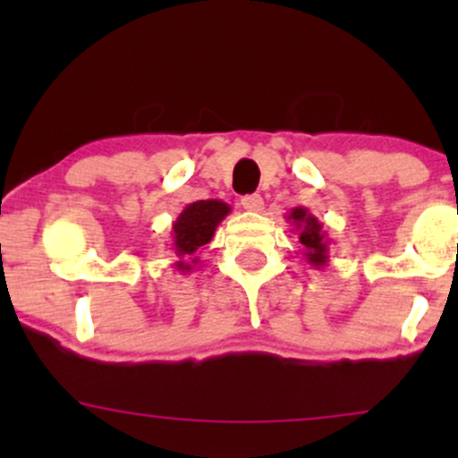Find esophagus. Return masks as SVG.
Listing matches in <instances>:
<instances>
[{"label":"esophagus","instance_id":"esophagus-1","mask_svg":"<svg viewBox=\"0 0 458 458\" xmlns=\"http://www.w3.org/2000/svg\"><path fill=\"white\" fill-rule=\"evenodd\" d=\"M241 204H243L245 211H254V213L262 211V207H265V202H262V198L259 196V193H251V196H243V198H241Z\"/></svg>","mask_w":458,"mask_h":458}]
</instances>
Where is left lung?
Listing matches in <instances>:
<instances>
[{
    "label": "left lung",
    "instance_id": "obj_1",
    "mask_svg": "<svg viewBox=\"0 0 458 458\" xmlns=\"http://www.w3.org/2000/svg\"><path fill=\"white\" fill-rule=\"evenodd\" d=\"M286 219L295 225L293 230H297L299 243L303 247L301 254L306 256L308 265H312L314 269H323L329 260L331 245V239L327 236V230L323 228V224L306 207H295L286 215Z\"/></svg>",
    "mask_w": 458,
    "mask_h": 458
}]
</instances>
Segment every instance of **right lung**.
<instances>
[{
    "label": "right lung",
    "instance_id": "right-lung-1",
    "mask_svg": "<svg viewBox=\"0 0 458 458\" xmlns=\"http://www.w3.org/2000/svg\"><path fill=\"white\" fill-rule=\"evenodd\" d=\"M233 208L222 199H198L187 204L176 222L172 224V250L176 251V271L191 273L199 259L196 251L202 245L211 243L217 225L224 222L225 215Z\"/></svg>",
    "mask_w": 458,
    "mask_h": 458
}]
</instances>
